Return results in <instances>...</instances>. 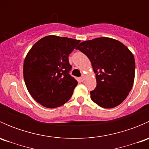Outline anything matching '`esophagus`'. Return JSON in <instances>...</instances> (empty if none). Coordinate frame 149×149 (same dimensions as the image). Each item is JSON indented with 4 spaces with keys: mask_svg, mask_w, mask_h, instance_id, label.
Listing matches in <instances>:
<instances>
[{
    "mask_svg": "<svg viewBox=\"0 0 149 149\" xmlns=\"http://www.w3.org/2000/svg\"><path fill=\"white\" fill-rule=\"evenodd\" d=\"M80 79H81V81H84V79H85V75H84V74L82 75Z\"/></svg>",
    "mask_w": 149,
    "mask_h": 149,
    "instance_id": "1",
    "label": "esophagus"
}]
</instances>
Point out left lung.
<instances>
[{
	"label": "left lung",
	"instance_id": "left-lung-1",
	"mask_svg": "<svg viewBox=\"0 0 149 149\" xmlns=\"http://www.w3.org/2000/svg\"><path fill=\"white\" fill-rule=\"evenodd\" d=\"M77 49L88 57L96 73L97 86L90 91L91 100L103 108L120 104L134 82L133 53L120 42L109 37L82 42Z\"/></svg>",
	"mask_w": 149,
	"mask_h": 149
}]
</instances>
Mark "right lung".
I'll list each match as a JSON object with an SVG mask.
<instances>
[{
    "label": "right lung",
    "instance_id": "add662e5",
    "mask_svg": "<svg viewBox=\"0 0 149 149\" xmlns=\"http://www.w3.org/2000/svg\"><path fill=\"white\" fill-rule=\"evenodd\" d=\"M80 40L49 35L31 48L24 63V79L37 102L56 108L67 102L78 82L70 74L68 55Z\"/></svg>",
    "mask_w": 149,
    "mask_h": 149
}]
</instances>
